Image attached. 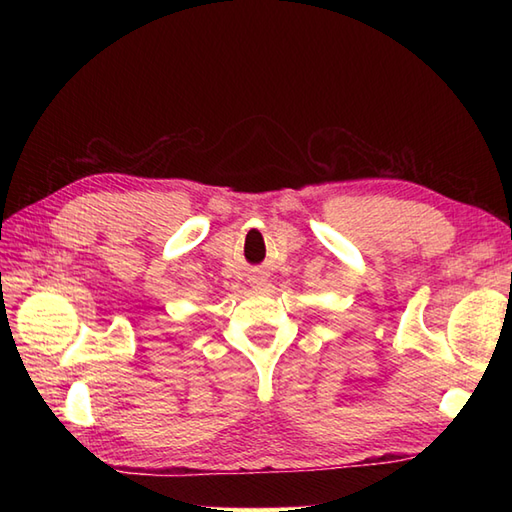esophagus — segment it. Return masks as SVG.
I'll use <instances>...</instances> for the list:
<instances>
[{
    "label": "esophagus",
    "instance_id": "1",
    "mask_svg": "<svg viewBox=\"0 0 512 512\" xmlns=\"http://www.w3.org/2000/svg\"><path fill=\"white\" fill-rule=\"evenodd\" d=\"M253 284H255V286H262V281H259V279H253Z\"/></svg>",
    "mask_w": 512,
    "mask_h": 512
}]
</instances>
